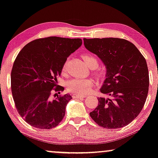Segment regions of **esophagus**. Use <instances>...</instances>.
<instances>
[{
	"mask_svg": "<svg viewBox=\"0 0 158 158\" xmlns=\"http://www.w3.org/2000/svg\"><path fill=\"white\" fill-rule=\"evenodd\" d=\"M86 95L84 94H74L72 95L73 98H77V99H82L85 98Z\"/></svg>",
	"mask_w": 158,
	"mask_h": 158,
	"instance_id": "34e87169",
	"label": "esophagus"
}]
</instances>
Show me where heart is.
<instances>
[{"label": "heart", "mask_w": 158, "mask_h": 158, "mask_svg": "<svg viewBox=\"0 0 158 158\" xmlns=\"http://www.w3.org/2000/svg\"><path fill=\"white\" fill-rule=\"evenodd\" d=\"M82 59L89 67H92V66L97 67L98 65V59L93 55L84 54L82 56ZM66 65V64L65 63L63 66V71H65ZM94 82L92 79L74 78L67 81L66 88L69 92L74 93V94H81L88 92L94 86Z\"/></svg>", "instance_id": "heart-1"}]
</instances>
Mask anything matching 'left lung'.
Wrapping results in <instances>:
<instances>
[{
	"label": "left lung",
	"mask_w": 158,
	"mask_h": 158,
	"mask_svg": "<svg viewBox=\"0 0 158 158\" xmlns=\"http://www.w3.org/2000/svg\"><path fill=\"white\" fill-rule=\"evenodd\" d=\"M85 48L96 54L105 66L106 78L100 89L111 98L99 97L90 117L98 125L117 129L138 116L148 93L146 60L134 44L118 38L84 39Z\"/></svg>",
	"instance_id": "left-lung-1"
}]
</instances>
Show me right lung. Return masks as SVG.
<instances>
[{
	"mask_svg": "<svg viewBox=\"0 0 158 158\" xmlns=\"http://www.w3.org/2000/svg\"><path fill=\"white\" fill-rule=\"evenodd\" d=\"M81 39L51 36L35 39L24 46L11 71V91L15 105L28 124L52 129L61 123L72 96L66 94L52 99L51 94L63 91L57 78L71 54L81 46ZM60 93V92H59Z\"/></svg>",
	"mask_w": 158,
	"mask_h": 158,
	"instance_id": "obj_1",
	"label": "right lung"
}]
</instances>
